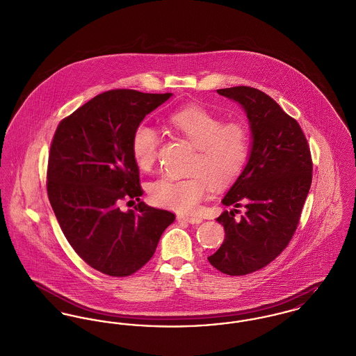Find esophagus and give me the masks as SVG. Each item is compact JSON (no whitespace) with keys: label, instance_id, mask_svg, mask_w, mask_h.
Instances as JSON below:
<instances>
[{"label":"esophagus","instance_id":"obj_1","mask_svg":"<svg viewBox=\"0 0 356 356\" xmlns=\"http://www.w3.org/2000/svg\"><path fill=\"white\" fill-rule=\"evenodd\" d=\"M178 220L190 222V224H200L202 221V218L200 216H178Z\"/></svg>","mask_w":356,"mask_h":356}]
</instances>
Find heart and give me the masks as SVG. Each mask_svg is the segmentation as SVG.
<instances>
[{"label": "heart", "instance_id": "obj_1", "mask_svg": "<svg viewBox=\"0 0 356 356\" xmlns=\"http://www.w3.org/2000/svg\"><path fill=\"white\" fill-rule=\"evenodd\" d=\"M168 125L195 145L188 178L163 177L149 185L151 200L179 213H194L205 195L208 181L213 186H227L243 172L250 156V134L240 122H224L201 106H185L167 116ZM159 148L158 132L140 124L135 128L131 149L136 166L148 171L154 166Z\"/></svg>", "mask_w": 356, "mask_h": 356}]
</instances>
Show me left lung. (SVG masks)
Here are the masks:
<instances>
[{
	"instance_id": "8db88e82",
	"label": "left lung",
	"mask_w": 356,
	"mask_h": 356,
	"mask_svg": "<svg viewBox=\"0 0 356 356\" xmlns=\"http://www.w3.org/2000/svg\"><path fill=\"white\" fill-rule=\"evenodd\" d=\"M217 93L243 106L252 143L247 165L221 201L234 209L216 218L224 225L225 238L208 261L224 274L245 275L287 247L310 189L313 165L300 124L270 95L250 86ZM241 206L246 212L237 218Z\"/></svg>"
}]
</instances>
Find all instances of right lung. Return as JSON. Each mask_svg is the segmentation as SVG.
I'll return each instance as SVG.
<instances>
[{"mask_svg":"<svg viewBox=\"0 0 356 356\" xmlns=\"http://www.w3.org/2000/svg\"><path fill=\"white\" fill-rule=\"evenodd\" d=\"M171 95L109 90L55 131L48 155L49 204L74 251L106 275L140 270L175 220V214L140 201L139 167L131 149L135 128ZM124 199L140 202L124 213L118 207Z\"/></svg>","mask_w":356,"mask_h":356,"instance_id":"add662e5","label":"right lung"}]
</instances>
